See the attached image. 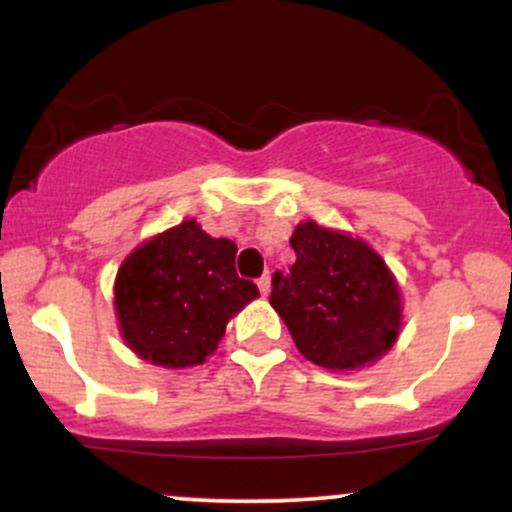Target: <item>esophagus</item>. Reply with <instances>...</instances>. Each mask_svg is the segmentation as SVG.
Masks as SVG:
<instances>
[{"label":"esophagus","instance_id":"1","mask_svg":"<svg viewBox=\"0 0 512 512\" xmlns=\"http://www.w3.org/2000/svg\"><path fill=\"white\" fill-rule=\"evenodd\" d=\"M257 289H260L262 296H267L269 289H272V276H269V272H264L260 279H257Z\"/></svg>","mask_w":512,"mask_h":512}]
</instances>
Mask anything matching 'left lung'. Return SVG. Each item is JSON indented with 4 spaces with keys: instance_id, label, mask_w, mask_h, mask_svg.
Here are the masks:
<instances>
[{
    "instance_id": "8db88e82",
    "label": "left lung",
    "mask_w": 512,
    "mask_h": 512,
    "mask_svg": "<svg viewBox=\"0 0 512 512\" xmlns=\"http://www.w3.org/2000/svg\"><path fill=\"white\" fill-rule=\"evenodd\" d=\"M296 262L276 269L269 303L298 351L330 370L373 363L395 344L402 325L399 291L383 257L361 240L315 221L291 236Z\"/></svg>"
}]
</instances>
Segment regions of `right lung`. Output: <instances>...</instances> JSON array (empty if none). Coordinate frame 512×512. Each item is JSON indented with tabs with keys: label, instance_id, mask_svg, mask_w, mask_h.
Returning a JSON list of instances; mask_svg holds the SVG:
<instances>
[{
	"label": "right lung",
	"instance_id": "add662e5",
	"mask_svg": "<svg viewBox=\"0 0 512 512\" xmlns=\"http://www.w3.org/2000/svg\"><path fill=\"white\" fill-rule=\"evenodd\" d=\"M236 252L233 240L209 238L195 219L134 250L115 281L129 349L163 368L197 366L214 354L228 317L260 296L238 276Z\"/></svg>",
	"mask_w": 512,
	"mask_h": 512
}]
</instances>
